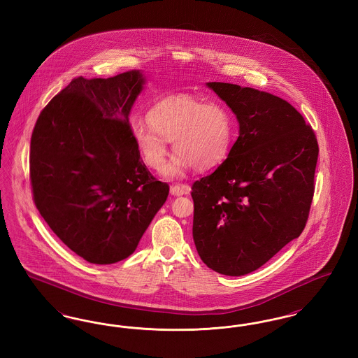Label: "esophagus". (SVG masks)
I'll return each mask as SVG.
<instances>
[{
	"label": "esophagus",
	"mask_w": 358,
	"mask_h": 358,
	"mask_svg": "<svg viewBox=\"0 0 358 358\" xmlns=\"http://www.w3.org/2000/svg\"><path fill=\"white\" fill-rule=\"evenodd\" d=\"M171 193L173 196H185L190 193V187L187 185H173L171 187Z\"/></svg>",
	"instance_id": "obj_1"
}]
</instances>
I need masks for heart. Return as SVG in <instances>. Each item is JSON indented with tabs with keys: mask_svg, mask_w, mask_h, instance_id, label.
Instances as JSON below:
<instances>
[{
	"mask_svg": "<svg viewBox=\"0 0 358 358\" xmlns=\"http://www.w3.org/2000/svg\"><path fill=\"white\" fill-rule=\"evenodd\" d=\"M148 122H136L131 127L138 153L150 169L161 171L173 142L177 154L165 169L171 177H178L193 166L197 171L217 168L232 150L235 118L222 103L171 95L154 104Z\"/></svg>",
	"mask_w": 358,
	"mask_h": 358,
	"instance_id": "heart-1",
	"label": "heart"
}]
</instances>
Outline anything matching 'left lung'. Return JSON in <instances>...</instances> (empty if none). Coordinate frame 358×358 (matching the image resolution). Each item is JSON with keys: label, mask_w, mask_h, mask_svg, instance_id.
Returning <instances> with one entry per match:
<instances>
[{"label": "left lung", "mask_w": 358, "mask_h": 358, "mask_svg": "<svg viewBox=\"0 0 358 358\" xmlns=\"http://www.w3.org/2000/svg\"><path fill=\"white\" fill-rule=\"evenodd\" d=\"M206 85L236 115L238 136L222 165L192 187L193 240L209 268L240 276L302 234L318 142L285 99L251 87Z\"/></svg>", "instance_id": "1"}]
</instances>
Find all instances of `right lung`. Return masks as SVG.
Segmentation results:
<instances>
[{"label":"right lung","instance_id":"1","mask_svg":"<svg viewBox=\"0 0 358 358\" xmlns=\"http://www.w3.org/2000/svg\"><path fill=\"white\" fill-rule=\"evenodd\" d=\"M146 78L73 79L41 111L31 139L36 208L69 250L94 264L131 255L169 185L148 171L129 115Z\"/></svg>","mask_w":358,"mask_h":358}]
</instances>
